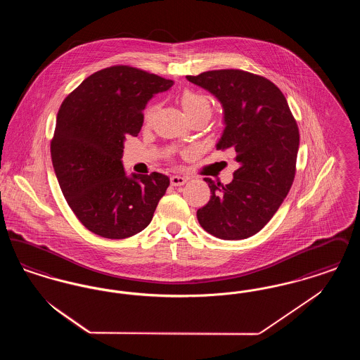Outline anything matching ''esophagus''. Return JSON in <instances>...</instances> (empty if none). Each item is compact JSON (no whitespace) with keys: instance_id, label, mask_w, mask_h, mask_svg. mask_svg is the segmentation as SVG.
<instances>
[{"instance_id":"obj_1","label":"esophagus","mask_w":360,"mask_h":360,"mask_svg":"<svg viewBox=\"0 0 360 360\" xmlns=\"http://www.w3.org/2000/svg\"><path fill=\"white\" fill-rule=\"evenodd\" d=\"M186 181L188 179L185 176H181V175H172L170 178V184L172 186H182V185L186 184Z\"/></svg>"}]
</instances>
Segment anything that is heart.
I'll list each match as a JSON object with an SVG mask.
<instances>
[{"mask_svg": "<svg viewBox=\"0 0 360 360\" xmlns=\"http://www.w3.org/2000/svg\"><path fill=\"white\" fill-rule=\"evenodd\" d=\"M181 105H182L185 113L188 115V119L194 117L197 115H205L207 117H210L212 103H210V98L202 93H198V91H194V90H185L181 96ZM154 113V105L147 108L146 116H144L146 122L151 121Z\"/></svg>", "mask_w": 360, "mask_h": 360, "instance_id": "b5f03b06", "label": "heart"}]
</instances>
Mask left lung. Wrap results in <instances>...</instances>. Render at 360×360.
I'll use <instances>...</instances> for the list:
<instances>
[{
	"instance_id": "obj_1",
	"label": "left lung",
	"mask_w": 360,
	"mask_h": 360,
	"mask_svg": "<svg viewBox=\"0 0 360 360\" xmlns=\"http://www.w3.org/2000/svg\"><path fill=\"white\" fill-rule=\"evenodd\" d=\"M223 106L217 150L236 153L239 169L228 185L205 178L210 200L197 210L200 225L223 240L247 239L271 220L290 190L300 132L283 93L264 77L243 70L188 75Z\"/></svg>"
}]
</instances>
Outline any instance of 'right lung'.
Here are the masks:
<instances>
[{
	"mask_svg": "<svg viewBox=\"0 0 360 360\" xmlns=\"http://www.w3.org/2000/svg\"><path fill=\"white\" fill-rule=\"evenodd\" d=\"M172 79L129 66L100 70L60 105L51 159L71 210L86 228L106 239H125L151 223L169 176H128L121 162L127 136H137L143 110Z\"/></svg>",
	"mask_w": 360,
	"mask_h": 360,
	"instance_id": "add662e5",
	"label": "right lung"
}]
</instances>
